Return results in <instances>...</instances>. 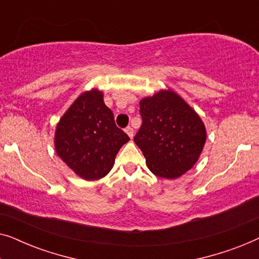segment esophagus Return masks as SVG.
<instances>
[{"instance_id":"esophagus-1","label":"esophagus","mask_w":259,"mask_h":259,"mask_svg":"<svg viewBox=\"0 0 259 259\" xmlns=\"http://www.w3.org/2000/svg\"><path fill=\"white\" fill-rule=\"evenodd\" d=\"M126 133H127V136H128L131 139H132L133 138V136H134V131H133V128L131 126H128V127H126Z\"/></svg>"}]
</instances>
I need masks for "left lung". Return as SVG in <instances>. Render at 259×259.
Segmentation results:
<instances>
[{
	"instance_id": "1",
	"label": "left lung",
	"mask_w": 259,
	"mask_h": 259,
	"mask_svg": "<svg viewBox=\"0 0 259 259\" xmlns=\"http://www.w3.org/2000/svg\"><path fill=\"white\" fill-rule=\"evenodd\" d=\"M140 130L134 143L153 175L166 179L183 176L196 164L206 141L200 116L171 90L140 100Z\"/></svg>"
}]
</instances>
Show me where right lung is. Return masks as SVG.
<instances>
[{
  "mask_svg": "<svg viewBox=\"0 0 259 259\" xmlns=\"http://www.w3.org/2000/svg\"><path fill=\"white\" fill-rule=\"evenodd\" d=\"M128 140L116 127L102 92L94 88L81 94L62 115L54 144L59 157L77 176L97 180L111 171L119 150Z\"/></svg>",
  "mask_w": 259,
  "mask_h": 259,
  "instance_id": "1",
  "label": "right lung"
}]
</instances>
